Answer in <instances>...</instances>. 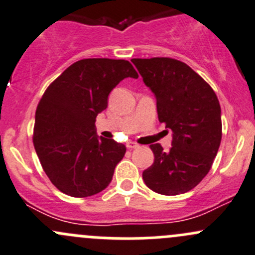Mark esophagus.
Instances as JSON below:
<instances>
[{
  "mask_svg": "<svg viewBox=\"0 0 255 255\" xmlns=\"http://www.w3.org/2000/svg\"><path fill=\"white\" fill-rule=\"evenodd\" d=\"M126 145H127L128 149H135V148H138V146H139L137 143L130 142V140H129V142H127V144H126Z\"/></svg>",
  "mask_w": 255,
  "mask_h": 255,
  "instance_id": "1",
  "label": "esophagus"
}]
</instances>
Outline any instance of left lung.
<instances>
[{
    "mask_svg": "<svg viewBox=\"0 0 255 255\" xmlns=\"http://www.w3.org/2000/svg\"><path fill=\"white\" fill-rule=\"evenodd\" d=\"M156 100L159 122L173 130L171 148L151 144L154 163L143 171L146 186L161 195L185 194L212 166L222 138L221 106L215 91L182 61L132 59Z\"/></svg>",
    "mask_w": 255,
    "mask_h": 255,
    "instance_id": "1",
    "label": "left lung"
}]
</instances>
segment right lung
Returning a JSON list of instances; mask_svg holds the SVG:
<instances>
[{"mask_svg":"<svg viewBox=\"0 0 255 255\" xmlns=\"http://www.w3.org/2000/svg\"><path fill=\"white\" fill-rule=\"evenodd\" d=\"M138 74L127 60L84 59L48 87L35 111L33 143L50 181L73 197L106 189L126 145L99 137L96 117L107 109L110 92Z\"/></svg>","mask_w":255,"mask_h":255,"instance_id":"1","label":"right lung"}]
</instances>
